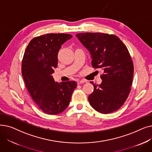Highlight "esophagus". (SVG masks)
<instances>
[{"instance_id":"1","label":"esophagus","mask_w":152,"mask_h":152,"mask_svg":"<svg viewBox=\"0 0 152 152\" xmlns=\"http://www.w3.org/2000/svg\"><path fill=\"white\" fill-rule=\"evenodd\" d=\"M86 83V81H85V80H77V84H83V83Z\"/></svg>"}]
</instances>
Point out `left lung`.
I'll use <instances>...</instances> for the list:
<instances>
[{
	"instance_id": "obj_1",
	"label": "left lung",
	"mask_w": 152,
	"mask_h": 152,
	"mask_svg": "<svg viewBox=\"0 0 152 152\" xmlns=\"http://www.w3.org/2000/svg\"><path fill=\"white\" fill-rule=\"evenodd\" d=\"M76 36L89 50L92 66L103 70L100 85L91 82L94 91L88 97L90 105L103 114L116 111L131 91L134 66L128 50L115 35L86 33Z\"/></svg>"
}]
</instances>
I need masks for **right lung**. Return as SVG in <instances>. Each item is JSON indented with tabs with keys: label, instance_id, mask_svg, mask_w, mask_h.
Segmentation results:
<instances>
[{
	"label": "right lung",
	"instance_id": "obj_1",
	"mask_svg": "<svg viewBox=\"0 0 152 152\" xmlns=\"http://www.w3.org/2000/svg\"><path fill=\"white\" fill-rule=\"evenodd\" d=\"M68 34H46L33 38L27 46L21 71L32 99L43 112L57 115L65 110L77 86L76 81L55 82L52 74L57 67L61 45L72 38Z\"/></svg>",
	"mask_w": 152,
	"mask_h": 152
}]
</instances>
